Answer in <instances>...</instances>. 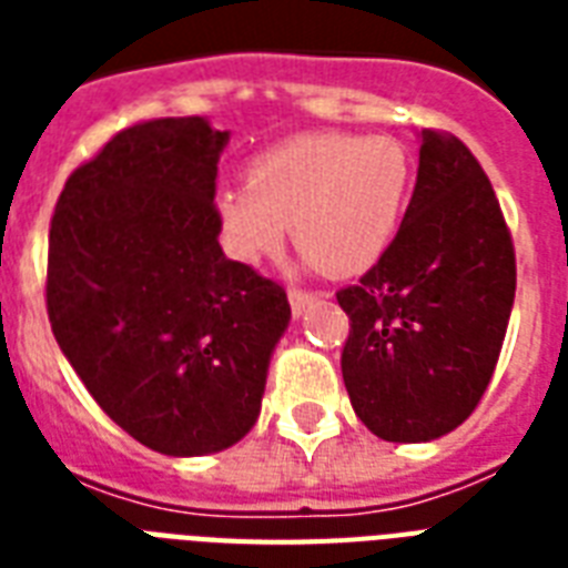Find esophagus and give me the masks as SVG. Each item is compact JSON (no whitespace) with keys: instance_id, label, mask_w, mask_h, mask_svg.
Returning <instances> with one entry per match:
<instances>
[{"instance_id":"esophagus-1","label":"esophagus","mask_w":568,"mask_h":568,"mask_svg":"<svg viewBox=\"0 0 568 568\" xmlns=\"http://www.w3.org/2000/svg\"><path fill=\"white\" fill-rule=\"evenodd\" d=\"M324 294L321 292H303V288H288V303H292V312L301 318L303 312L310 310L312 303L321 301Z\"/></svg>"}]
</instances>
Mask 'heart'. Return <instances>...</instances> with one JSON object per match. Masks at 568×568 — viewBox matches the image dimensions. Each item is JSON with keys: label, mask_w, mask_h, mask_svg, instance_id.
Masks as SVG:
<instances>
[{"label": "heart", "mask_w": 568, "mask_h": 568, "mask_svg": "<svg viewBox=\"0 0 568 568\" xmlns=\"http://www.w3.org/2000/svg\"><path fill=\"white\" fill-rule=\"evenodd\" d=\"M409 155L388 135H297L247 168V189L214 196L232 253L271 256L292 232L310 267L363 274L392 244L409 191Z\"/></svg>", "instance_id": "b5f03b06"}]
</instances>
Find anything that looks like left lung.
I'll return each instance as SVG.
<instances>
[{
    "instance_id": "left-lung-1",
    "label": "left lung",
    "mask_w": 568,
    "mask_h": 568,
    "mask_svg": "<svg viewBox=\"0 0 568 568\" xmlns=\"http://www.w3.org/2000/svg\"><path fill=\"white\" fill-rule=\"evenodd\" d=\"M516 297V253L484 168L459 138L422 132L404 223L377 265L336 294L351 318L342 377L386 442H430L484 397Z\"/></svg>"
}]
</instances>
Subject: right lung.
Masks as SVG:
<instances>
[{"label": "right lung", "instance_id": "add662e5", "mask_svg": "<svg viewBox=\"0 0 568 568\" xmlns=\"http://www.w3.org/2000/svg\"><path fill=\"white\" fill-rule=\"evenodd\" d=\"M226 141L205 118L123 129L70 173L49 226L61 354L111 422L168 457L247 436L292 318L283 285L217 244Z\"/></svg>", "mask_w": 568, "mask_h": 568}]
</instances>
